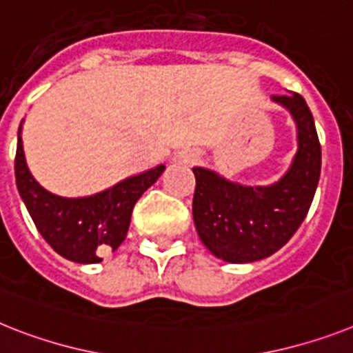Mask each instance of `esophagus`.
<instances>
[{"instance_id":"34e87169","label":"esophagus","mask_w":353,"mask_h":353,"mask_svg":"<svg viewBox=\"0 0 353 353\" xmlns=\"http://www.w3.org/2000/svg\"><path fill=\"white\" fill-rule=\"evenodd\" d=\"M197 159H199V156H197V152H194V150H183V152H179V156H177V161L186 163V165H192V163H195Z\"/></svg>"}]
</instances>
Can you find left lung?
Wrapping results in <instances>:
<instances>
[{"label":"left lung","instance_id":"8db88e82","mask_svg":"<svg viewBox=\"0 0 353 353\" xmlns=\"http://www.w3.org/2000/svg\"><path fill=\"white\" fill-rule=\"evenodd\" d=\"M291 112L298 131V150L276 183L245 186L194 167L195 230L217 259L248 263L268 259L291 241L307 217L321 174V145L312 112L298 93L272 97Z\"/></svg>","mask_w":353,"mask_h":353}]
</instances>
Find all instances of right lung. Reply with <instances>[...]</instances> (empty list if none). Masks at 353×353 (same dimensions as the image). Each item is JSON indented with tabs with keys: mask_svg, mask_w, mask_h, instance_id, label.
Masks as SVG:
<instances>
[{
	"mask_svg": "<svg viewBox=\"0 0 353 353\" xmlns=\"http://www.w3.org/2000/svg\"><path fill=\"white\" fill-rule=\"evenodd\" d=\"M16 149V185L43 239L61 256L79 263H99L103 254L125 241L132 208L147 188L158 181L165 165L145 170L88 197H61L35 181L28 170L21 138Z\"/></svg>",
	"mask_w": 353,
	"mask_h": 353,
	"instance_id": "1",
	"label": "right lung"
}]
</instances>
